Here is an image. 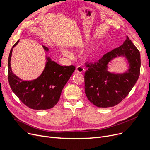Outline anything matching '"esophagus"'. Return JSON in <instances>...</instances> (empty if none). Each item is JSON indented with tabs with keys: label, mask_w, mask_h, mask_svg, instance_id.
Returning <instances> with one entry per match:
<instances>
[{
	"label": "esophagus",
	"mask_w": 150,
	"mask_h": 150,
	"mask_svg": "<svg viewBox=\"0 0 150 150\" xmlns=\"http://www.w3.org/2000/svg\"><path fill=\"white\" fill-rule=\"evenodd\" d=\"M84 71V68L81 66V65H78L76 67V73H82Z\"/></svg>",
	"instance_id": "34e87169"
}]
</instances>
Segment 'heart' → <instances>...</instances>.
<instances>
[{"label":"heart","instance_id":"heart-1","mask_svg":"<svg viewBox=\"0 0 150 150\" xmlns=\"http://www.w3.org/2000/svg\"><path fill=\"white\" fill-rule=\"evenodd\" d=\"M62 52L64 55H65V56H69L71 54L70 52L66 49H63L62 51Z\"/></svg>","mask_w":150,"mask_h":150}]
</instances>
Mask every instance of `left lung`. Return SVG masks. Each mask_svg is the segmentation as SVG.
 <instances>
[{"mask_svg": "<svg viewBox=\"0 0 150 150\" xmlns=\"http://www.w3.org/2000/svg\"><path fill=\"white\" fill-rule=\"evenodd\" d=\"M123 56L129 63L124 74L110 73L108 63L117 56ZM140 54L129 37L120 47L104 55L98 62L86 63L85 93L88 100L98 108L115 106L125 99L137 81L140 72Z\"/></svg>", "mask_w": 150, "mask_h": 150, "instance_id": "obj_1", "label": "left lung"}]
</instances>
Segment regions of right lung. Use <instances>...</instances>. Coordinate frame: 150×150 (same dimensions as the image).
<instances>
[{
	"label": "right lung",
	"instance_id": "right-lung-1",
	"mask_svg": "<svg viewBox=\"0 0 150 150\" xmlns=\"http://www.w3.org/2000/svg\"><path fill=\"white\" fill-rule=\"evenodd\" d=\"M11 48L8 57V82L12 91L20 101L35 110L49 109L58 103L62 91L75 70V67L61 66L47 57L45 69L36 79L23 81L13 73L11 68ZM46 51L49 49L42 46Z\"/></svg>",
	"mask_w": 150,
	"mask_h": 150
}]
</instances>
